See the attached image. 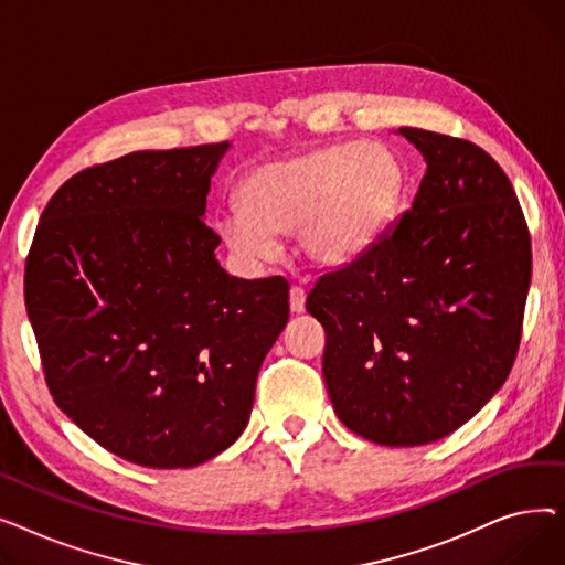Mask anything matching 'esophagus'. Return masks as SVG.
<instances>
[{
	"label": "esophagus",
	"mask_w": 565,
	"mask_h": 565,
	"mask_svg": "<svg viewBox=\"0 0 565 565\" xmlns=\"http://www.w3.org/2000/svg\"><path fill=\"white\" fill-rule=\"evenodd\" d=\"M305 305H307V292L300 286H292L290 288V311L305 313Z\"/></svg>",
	"instance_id": "esophagus-1"
}]
</instances>
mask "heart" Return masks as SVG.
Listing matches in <instances>:
<instances>
[{
  "mask_svg": "<svg viewBox=\"0 0 565 565\" xmlns=\"http://www.w3.org/2000/svg\"><path fill=\"white\" fill-rule=\"evenodd\" d=\"M405 169L380 143L337 141L252 169L237 188V215L220 222L226 247L245 263L298 228L300 252L318 265L366 254L398 213Z\"/></svg>",
  "mask_w": 565,
  "mask_h": 565,
  "instance_id": "b5f03b06",
  "label": "heart"
}]
</instances>
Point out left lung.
<instances>
[{"label": "left lung", "instance_id": "1", "mask_svg": "<svg viewBox=\"0 0 565 565\" xmlns=\"http://www.w3.org/2000/svg\"><path fill=\"white\" fill-rule=\"evenodd\" d=\"M426 160L409 211L307 298L328 341L324 387L345 428L419 447L467 424L507 382L522 339L531 237L481 146L398 130Z\"/></svg>", "mask_w": 565, "mask_h": 565}]
</instances>
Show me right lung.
I'll return each mask as SVG.
<instances>
[{
    "label": "right lung",
    "instance_id": "obj_1",
    "mask_svg": "<svg viewBox=\"0 0 565 565\" xmlns=\"http://www.w3.org/2000/svg\"><path fill=\"white\" fill-rule=\"evenodd\" d=\"M228 141L139 151L54 192L29 247L24 305L47 390L128 462L178 469L241 437L288 281L228 277L205 196Z\"/></svg>",
    "mask_w": 565,
    "mask_h": 565
}]
</instances>
